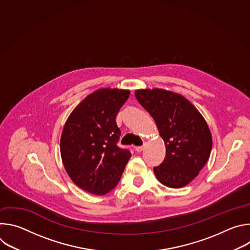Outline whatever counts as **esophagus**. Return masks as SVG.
I'll list each match as a JSON object with an SVG mask.
<instances>
[{
    "label": "esophagus",
    "mask_w": 250,
    "mask_h": 250,
    "mask_svg": "<svg viewBox=\"0 0 250 250\" xmlns=\"http://www.w3.org/2000/svg\"><path fill=\"white\" fill-rule=\"evenodd\" d=\"M144 148H145V146H136V147H135V150H136L137 152H141L142 150H144Z\"/></svg>",
    "instance_id": "esophagus-1"
}]
</instances>
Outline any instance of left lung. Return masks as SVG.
<instances>
[{"mask_svg": "<svg viewBox=\"0 0 250 250\" xmlns=\"http://www.w3.org/2000/svg\"><path fill=\"white\" fill-rule=\"evenodd\" d=\"M134 95L155 121L166 146L163 162L153 168L158 181L170 188L186 186L210 154L211 134L206 121L187 99L170 91L137 90Z\"/></svg>", "mask_w": 250, "mask_h": 250, "instance_id": "obj_1", "label": "left lung"}]
</instances>
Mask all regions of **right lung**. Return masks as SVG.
<instances>
[{"mask_svg": "<svg viewBox=\"0 0 250 250\" xmlns=\"http://www.w3.org/2000/svg\"><path fill=\"white\" fill-rule=\"evenodd\" d=\"M129 91L101 89L82 101L64 125L60 152L72 181L95 195H104L119 183L131 156L118 142L116 118Z\"/></svg>", "mask_w": 250, "mask_h": 250, "instance_id": "1", "label": "right lung"}]
</instances>
